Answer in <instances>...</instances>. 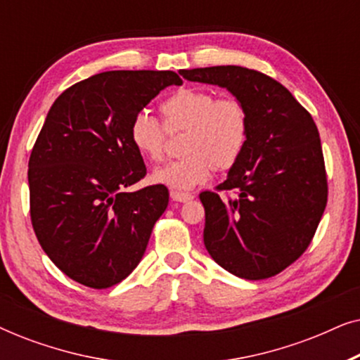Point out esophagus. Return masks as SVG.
<instances>
[{"label": "esophagus", "mask_w": 360, "mask_h": 360, "mask_svg": "<svg viewBox=\"0 0 360 360\" xmlns=\"http://www.w3.org/2000/svg\"><path fill=\"white\" fill-rule=\"evenodd\" d=\"M170 198L174 200V201H179V203H186V201L193 200V195H191V193H184V191L172 190L170 191Z\"/></svg>", "instance_id": "esophagus-1"}]
</instances>
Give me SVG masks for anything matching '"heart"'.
<instances>
[{"label":"heart","mask_w":360,"mask_h":360,"mask_svg":"<svg viewBox=\"0 0 360 360\" xmlns=\"http://www.w3.org/2000/svg\"><path fill=\"white\" fill-rule=\"evenodd\" d=\"M160 112L169 132L185 131L179 160L167 162L152 174L155 184L188 191L210 179L211 169L224 172L243 157L250 134V116L243 101L218 98L201 88H181L162 101ZM129 139L142 157L162 159L165 130L147 112L134 116Z\"/></svg>","instance_id":"b5f03b06"}]
</instances>
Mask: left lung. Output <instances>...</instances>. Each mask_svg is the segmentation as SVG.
I'll use <instances>...</instances> for the list:
<instances>
[{"label": "left lung", "mask_w": 360, "mask_h": 360, "mask_svg": "<svg viewBox=\"0 0 360 360\" xmlns=\"http://www.w3.org/2000/svg\"><path fill=\"white\" fill-rule=\"evenodd\" d=\"M243 101L250 134L216 191H201L205 248L236 277L262 280L293 264L311 243L328 201L318 127L292 93L257 70L219 65L181 70ZM219 191H233L223 197Z\"/></svg>", "instance_id": "1"}]
</instances>
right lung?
Segmentation results:
<instances>
[{"instance_id": "1", "label": "right lung", "mask_w": 360, "mask_h": 360, "mask_svg": "<svg viewBox=\"0 0 360 360\" xmlns=\"http://www.w3.org/2000/svg\"><path fill=\"white\" fill-rule=\"evenodd\" d=\"M170 85V70H112L67 88L47 112L29 159L31 221L67 277L110 288L141 262L169 190L126 191L146 176L129 139L136 115Z\"/></svg>"}]
</instances>
